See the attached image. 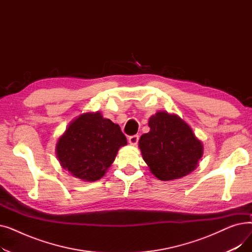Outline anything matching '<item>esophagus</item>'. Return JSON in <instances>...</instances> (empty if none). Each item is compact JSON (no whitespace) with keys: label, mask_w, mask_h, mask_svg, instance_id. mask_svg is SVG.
I'll use <instances>...</instances> for the list:
<instances>
[{"label":"esophagus","mask_w":252,"mask_h":252,"mask_svg":"<svg viewBox=\"0 0 252 252\" xmlns=\"http://www.w3.org/2000/svg\"><path fill=\"white\" fill-rule=\"evenodd\" d=\"M139 142V135H133L128 137V143L130 145H137Z\"/></svg>","instance_id":"obj_1"}]
</instances>
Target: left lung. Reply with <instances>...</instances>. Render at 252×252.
Returning <instances> with one entry per match:
<instances>
[{
	"label": "left lung",
	"mask_w": 252,
	"mask_h": 252,
	"mask_svg": "<svg viewBox=\"0 0 252 252\" xmlns=\"http://www.w3.org/2000/svg\"><path fill=\"white\" fill-rule=\"evenodd\" d=\"M148 125L150 131L140 138L139 147L157 179L177 180L196 168L203 146L186 123L177 115L157 112Z\"/></svg>",
	"instance_id": "1"
}]
</instances>
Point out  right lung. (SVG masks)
Instances as JSON below:
<instances>
[{
  "label": "right lung",
  "mask_w": 252,
  "mask_h": 252,
  "mask_svg": "<svg viewBox=\"0 0 252 252\" xmlns=\"http://www.w3.org/2000/svg\"><path fill=\"white\" fill-rule=\"evenodd\" d=\"M126 143L118 125L100 112L85 113L69 125L57 143L56 152L61 166L72 176L83 181H97Z\"/></svg>",
  "instance_id": "obj_1"
}]
</instances>
